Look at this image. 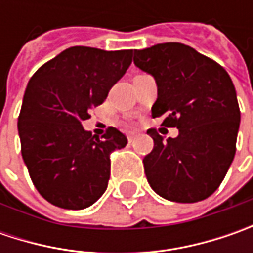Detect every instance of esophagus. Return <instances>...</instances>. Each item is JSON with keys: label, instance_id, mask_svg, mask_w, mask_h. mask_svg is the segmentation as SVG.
<instances>
[{"label": "esophagus", "instance_id": "esophagus-1", "mask_svg": "<svg viewBox=\"0 0 253 253\" xmlns=\"http://www.w3.org/2000/svg\"><path fill=\"white\" fill-rule=\"evenodd\" d=\"M136 139V135H133V133H131V135H128V142L129 143H132V142Z\"/></svg>", "mask_w": 253, "mask_h": 253}]
</instances>
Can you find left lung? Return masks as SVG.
I'll return each mask as SVG.
<instances>
[{"label":"left lung","instance_id":"left-lung-1","mask_svg":"<svg viewBox=\"0 0 253 253\" xmlns=\"http://www.w3.org/2000/svg\"><path fill=\"white\" fill-rule=\"evenodd\" d=\"M133 63L158 85L152 117L176 126L177 138L148 129L153 149L143 159L156 194L176 203H197L218 189L235 156L241 112L234 83L217 62L183 43L135 50Z\"/></svg>","mask_w":253,"mask_h":253}]
</instances>
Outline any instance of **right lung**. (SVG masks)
I'll return each instance as SVG.
<instances>
[{
    "label": "right lung",
    "instance_id": "obj_1",
    "mask_svg": "<svg viewBox=\"0 0 253 253\" xmlns=\"http://www.w3.org/2000/svg\"><path fill=\"white\" fill-rule=\"evenodd\" d=\"M131 62L132 50L73 46L31 77L18 133L29 176L50 204L87 209L107 190L110 153L125 148L126 136L111 126L100 139L82 122L90 118L91 108L105 101Z\"/></svg>",
    "mask_w": 253,
    "mask_h": 253
}]
</instances>
